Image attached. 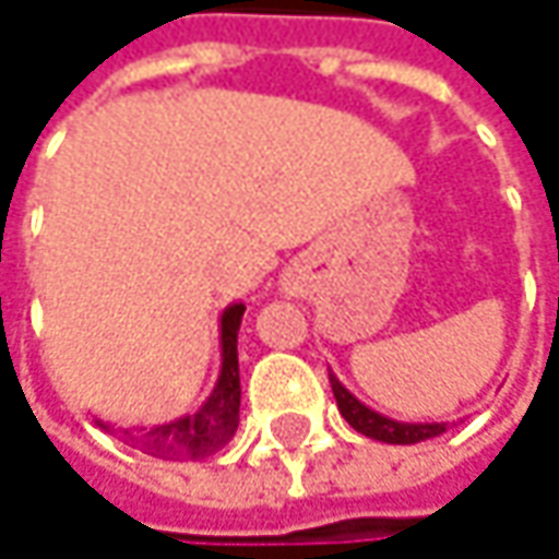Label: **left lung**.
Returning a JSON list of instances; mask_svg holds the SVG:
<instances>
[{"mask_svg": "<svg viewBox=\"0 0 559 559\" xmlns=\"http://www.w3.org/2000/svg\"><path fill=\"white\" fill-rule=\"evenodd\" d=\"M329 382H332V392H335V402H338V411L345 417L347 424L370 437V440H379V443H395V445H411L420 443V440H433L445 433V420H433V424H408V420H392L379 411L367 408L357 395H350L345 385L338 382L335 373H329Z\"/></svg>", "mask_w": 559, "mask_h": 559, "instance_id": "obj_1", "label": "left lung"}]
</instances>
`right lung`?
<instances>
[{"mask_svg":"<svg viewBox=\"0 0 559 559\" xmlns=\"http://www.w3.org/2000/svg\"><path fill=\"white\" fill-rule=\"evenodd\" d=\"M243 304H230L221 312V373L212 395L195 414H182L170 424H157L148 433L122 430V440L157 459H205L237 433L240 424V360H237V332L243 322ZM107 427L104 420H97Z\"/></svg>","mask_w":559,"mask_h":559,"instance_id":"1","label":"right lung"}]
</instances>
